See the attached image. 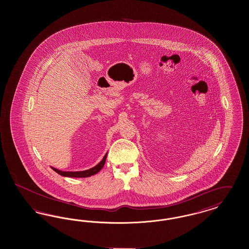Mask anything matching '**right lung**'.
Returning a JSON list of instances; mask_svg holds the SVG:
<instances>
[{
    "instance_id": "right-lung-1",
    "label": "right lung",
    "mask_w": 249,
    "mask_h": 249,
    "mask_svg": "<svg viewBox=\"0 0 249 249\" xmlns=\"http://www.w3.org/2000/svg\"><path fill=\"white\" fill-rule=\"evenodd\" d=\"M107 154L105 155V157L103 158V160L97 164V165L89 169V170H85V171H77V172H65V171H60L54 167H51L57 174H59L62 177L65 178H89L91 176H94L95 174L99 173L101 171V169L104 167L106 160H107Z\"/></svg>"
}]
</instances>
